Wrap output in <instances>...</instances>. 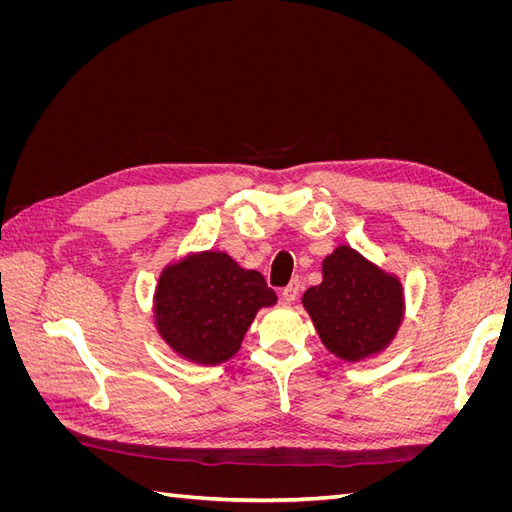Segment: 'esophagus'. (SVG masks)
Segmentation results:
<instances>
[{"label": "esophagus", "instance_id": "34e87169", "mask_svg": "<svg viewBox=\"0 0 512 512\" xmlns=\"http://www.w3.org/2000/svg\"><path fill=\"white\" fill-rule=\"evenodd\" d=\"M297 294H299V282L292 280V282L282 290V301H284V303H292L294 299H297Z\"/></svg>", "mask_w": 512, "mask_h": 512}]
</instances>
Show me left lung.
Masks as SVG:
<instances>
[{"mask_svg":"<svg viewBox=\"0 0 512 512\" xmlns=\"http://www.w3.org/2000/svg\"><path fill=\"white\" fill-rule=\"evenodd\" d=\"M303 307L322 344L356 363L389 346L404 320V288L348 245L322 260V282L307 288Z\"/></svg>","mask_w":512,"mask_h":512,"instance_id":"obj_1","label":"left lung"}]
</instances>
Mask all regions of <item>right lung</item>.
<instances>
[{
    "mask_svg": "<svg viewBox=\"0 0 512 512\" xmlns=\"http://www.w3.org/2000/svg\"><path fill=\"white\" fill-rule=\"evenodd\" d=\"M275 301L258 271L239 267L224 252H200L160 273L153 314L173 352L198 365H220L237 354L258 309Z\"/></svg>",
    "mask_w": 512,
    "mask_h": 512,
    "instance_id": "1",
    "label": "right lung"
}]
</instances>
